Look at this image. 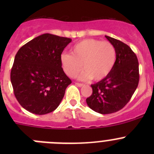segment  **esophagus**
Instances as JSON below:
<instances>
[{"mask_svg": "<svg viewBox=\"0 0 154 154\" xmlns=\"http://www.w3.org/2000/svg\"><path fill=\"white\" fill-rule=\"evenodd\" d=\"M75 85H77V86H79V87H82V86H83V84L82 83H79V82H75Z\"/></svg>", "mask_w": 154, "mask_h": 154, "instance_id": "obj_1", "label": "esophagus"}]
</instances>
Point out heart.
<instances>
[{"label":"heart","mask_w":154,"mask_h":154,"mask_svg":"<svg viewBox=\"0 0 154 154\" xmlns=\"http://www.w3.org/2000/svg\"><path fill=\"white\" fill-rule=\"evenodd\" d=\"M71 53H62L60 62L64 72L69 77L79 75L81 80L100 81L108 75L115 65L116 50L109 42L98 39H84L72 46Z\"/></svg>","instance_id":"1"}]
</instances>
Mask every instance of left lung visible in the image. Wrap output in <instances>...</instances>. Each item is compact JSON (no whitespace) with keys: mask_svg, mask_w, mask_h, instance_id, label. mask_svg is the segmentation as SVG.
<instances>
[{"mask_svg":"<svg viewBox=\"0 0 154 154\" xmlns=\"http://www.w3.org/2000/svg\"><path fill=\"white\" fill-rule=\"evenodd\" d=\"M106 38L115 48V65L106 78L91 85L92 93L86 99L89 108L101 114L113 113L123 109L131 99L140 80L135 53L123 42L111 37Z\"/></svg>","mask_w":154,"mask_h":154,"instance_id":"8db88e82","label":"left lung"}]
</instances>
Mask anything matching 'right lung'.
I'll return each mask as SVG.
<instances>
[{
    "label": "right lung",
    "mask_w": 154,
    "mask_h": 154,
    "mask_svg": "<svg viewBox=\"0 0 154 154\" xmlns=\"http://www.w3.org/2000/svg\"><path fill=\"white\" fill-rule=\"evenodd\" d=\"M72 39L43 34L23 45L14 58L11 82L14 93L28 112L44 115L56 109L72 83L60 55Z\"/></svg>",
    "instance_id": "right-lung-1"
}]
</instances>
